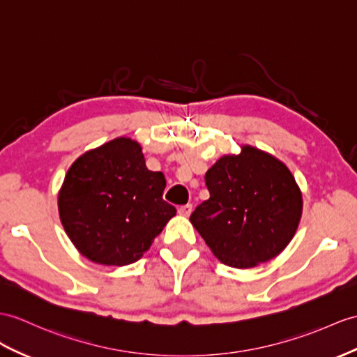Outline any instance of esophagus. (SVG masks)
<instances>
[{
    "mask_svg": "<svg viewBox=\"0 0 357 357\" xmlns=\"http://www.w3.org/2000/svg\"><path fill=\"white\" fill-rule=\"evenodd\" d=\"M190 208H192V206H190V204H188V206H185L183 208H181V211H180V212H181V213H185V215H188V213L190 212Z\"/></svg>",
    "mask_w": 357,
    "mask_h": 357,
    "instance_id": "1",
    "label": "esophagus"
}]
</instances>
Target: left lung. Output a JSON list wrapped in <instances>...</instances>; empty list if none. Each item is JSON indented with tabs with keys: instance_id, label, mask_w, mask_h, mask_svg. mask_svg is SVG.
<instances>
[{
	"instance_id": "8db88e82",
	"label": "left lung",
	"mask_w": 357,
	"mask_h": 357,
	"mask_svg": "<svg viewBox=\"0 0 357 357\" xmlns=\"http://www.w3.org/2000/svg\"><path fill=\"white\" fill-rule=\"evenodd\" d=\"M165 176L145 167L137 142L118 137L80 155L59 192L60 221L75 248L95 264L137 262L176 216L163 198Z\"/></svg>"
}]
</instances>
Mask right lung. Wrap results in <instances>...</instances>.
Segmentation results:
<instances>
[{"label": "right lung", "instance_id": "right-lung-1", "mask_svg": "<svg viewBox=\"0 0 357 357\" xmlns=\"http://www.w3.org/2000/svg\"><path fill=\"white\" fill-rule=\"evenodd\" d=\"M211 198L190 215L197 231L224 265L251 268L280 255L301 218V194L273 155L244 146L206 172Z\"/></svg>", "mask_w": 357, "mask_h": 357}]
</instances>
